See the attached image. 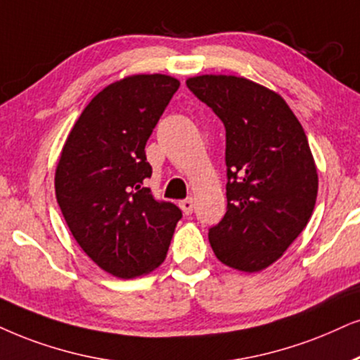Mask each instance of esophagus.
<instances>
[{"mask_svg": "<svg viewBox=\"0 0 360 360\" xmlns=\"http://www.w3.org/2000/svg\"><path fill=\"white\" fill-rule=\"evenodd\" d=\"M179 207L183 209V212L186 214V216H189L191 212H193V207H194V204H193V199H184V201H181L179 202Z\"/></svg>", "mask_w": 360, "mask_h": 360, "instance_id": "obj_1", "label": "esophagus"}]
</instances>
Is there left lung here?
Listing matches in <instances>:
<instances>
[{"label": "left lung", "mask_w": 360, "mask_h": 360, "mask_svg": "<svg viewBox=\"0 0 360 360\" xmlns=\"http://www.w3.org/2000/svg\"><path fill=\"white\" fill-rule=\"evenodd\" d=\"M188 88L226 127L227 211L209 229L222 264L259 272L302 233L319 177L307 136L281 94L233 75H201Z\"/></svg>", "instance_id": "1"}]
</instances>
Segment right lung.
<instances>
[{
    "label": "right lung",
    "instance_id": "1",
    "mask_svg": "<svg viewBox=\"0 0 360 360\" xmlns=\"http://www.w3.org/2000/svg\"><path fill=\"white\" fill-rule=\"evenodd\" d=\"M179 84L158 72L108 84L61 149L54 189L66 224L86 256L120 279L161 266L183 216L144 186L153 172L144 148Z\"/></svg>",
    "mask_w": 360,
    "mask_h": 360
}]
</instances>
